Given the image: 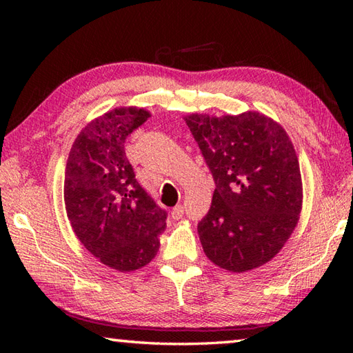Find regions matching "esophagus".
<instances>
[{"mask_svg": "<svg viewBox=\"0 0 353 353\" xmlns=\"http://www.w3.org/2000/svg\"><path fill=\"white\" fill-rule=\"evenodd\" d=\"M171 216H172V220H181L182 216H183V206L182 205H177V206L172 208Z\"/></svg>", "mask_w": 353, "mask_h": 353, "instance_id": "esophagus-1", "label": "esophagus"}]
</instances>
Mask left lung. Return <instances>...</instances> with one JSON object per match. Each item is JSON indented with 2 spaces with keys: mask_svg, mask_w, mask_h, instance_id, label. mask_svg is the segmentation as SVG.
<instances>
[{
  "mask_svg": "<svg viewBox=\"0 0 353 353\" xmlns=\"http://www.w3.org/2000/svg\"><path fill=\"white\" fill-rule=\"evenodd\" d=\"M215 181L211 209L199 223L206 256L244 273L272 261L301 219L303 188L294 145L261 112L185 115Z\"/></svg>",
  "mask_w": 353,
  "mask_h": 353,
  "instance_id": "left-lung-1",
  "label": "left lung"
}]
</instances>
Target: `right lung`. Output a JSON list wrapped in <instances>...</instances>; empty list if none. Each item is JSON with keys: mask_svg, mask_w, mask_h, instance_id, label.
I'll use <instances>...</instances> for the list:
<instances>
[{"mask_svg": "<svg viewBox=\"0 0 353 353\" xmlns=\"http://www.w3.org/2000/svg\"><path fill=\"white\" fill-rule=\"evenodd\" d=\"M150 112L115 108L88 123L74 141L65 170V209L74 234L101 264L134 272L152 261L167 212L141 188L124 142Z\"/></svg>", "mask_w": 353, "mask_h": 353, "instance_id": "right-lung-1", "label": "right lung"}]
</instances>
